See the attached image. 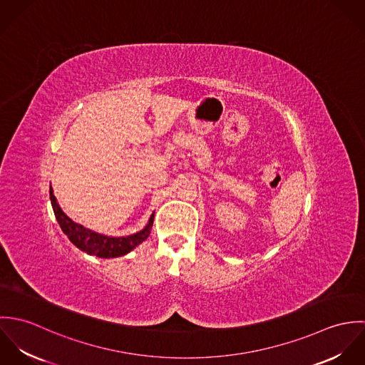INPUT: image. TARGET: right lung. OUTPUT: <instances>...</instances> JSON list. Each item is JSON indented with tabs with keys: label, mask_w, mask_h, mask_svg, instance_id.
Segmentation results:
<instances>
[{
	"label": "right lung",
	"mask_w": 365,
	"mask_h": 365,
	"mask_svg": "<svg viewBox=\"0 0 365 365\" xmlns=\"http://www.w3.org/2000/svg\"><path fill=\"white\" fill-rule=\"evenodd\" d=\"M49 194H51V202H52L56 220L60 225L63 233L68 237V240L77 249L86 252L90 256H97L101 259H113V257L125 256L129 252H132L136 246H139L142 242H145L150 235L155 213L150 215L148 225L142 230H139L133 235H129V236L113 237V236L97 233V232L87 229L83 225L71 220L57 204V200L53 195L52 185H51Z\"/></svg>",
	"instance_id": "add662e5"
}]
</instances>
